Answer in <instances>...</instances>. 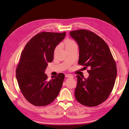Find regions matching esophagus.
<instances>
[{"instance_id":"obj_1","label":"esophagus","mask_w":129,"mask_h":129,"mask_svg":"<svg viewBox=\"0 0 129 129\" xmlns=\"http://www.w3.org/2000/svg\"><path fill=\"white\" fill-rule=\"evenodd\" d=\"M65 77L67 78H71V77H72V75L71 74H67L65 75Z\"/></svg>"}]
</instances>
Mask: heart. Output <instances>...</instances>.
Here are the masks:
<instances>
[{"mask_svg":"<svg viewBox=\"0 0 129 129\" xmlns=\"http://www.w3.org/2000/svg\"><path fill=\"white\" fill-rule=\"evenodd\" d=\"M63 45L64 46L65 48L66 49H67L68 48H70L71 47H72V46H74V45H76L77 44L73 40H70V39H68V40H66L64 42ZM58 48V46H57V47H56L55 48V52L57 50Z\"/></svg>","mask_w":129,"mask_h":129,"instance_id":"b5f03b06","label":"heart"}]
</instances>
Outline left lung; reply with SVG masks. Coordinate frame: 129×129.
<instances>
[{
	"label": "left lung",
	"mask_w": 129,
	"mask_h": 129,
	"mask_svg": "<svg viewBox=\"0 0 129 129\" xmlns=\"http://www.w3.org/2000/svg\"><path fill=\"white\" fill-rule=\"evenodd\" d=\"M70 35L79 46V64L90 68L87 79L77 75L75 97L83 105L96 106L112 92L117 73L116 62L106 43L94 32L82 29L71 31Z\"/></svg>",
	"instance_id": "8db88e82"
}]
</instances>
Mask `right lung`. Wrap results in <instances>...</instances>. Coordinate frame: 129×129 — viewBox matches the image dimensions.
I'll return each instance as SVG.
<instances>
[{
	"mask_svg": "<svg viewBox=\"0 0 129 129\" xmlns=\"http://www.w3.org/2000/svg\"><path fill=\"white\" fill-rule=\"evenodd\" d=\"M66 32H42L34 36L22 51L16 69V78L21 92L36 106H45L54 101L61 89L64 75L60 73L48 81L45 74L48 62L54 59L57 45Z\"/></svg>",
	"mask_w": 129,
	"mask_h": 129,
	"instance_id": "1",
	"label": "right lung"
}]
</instances>
